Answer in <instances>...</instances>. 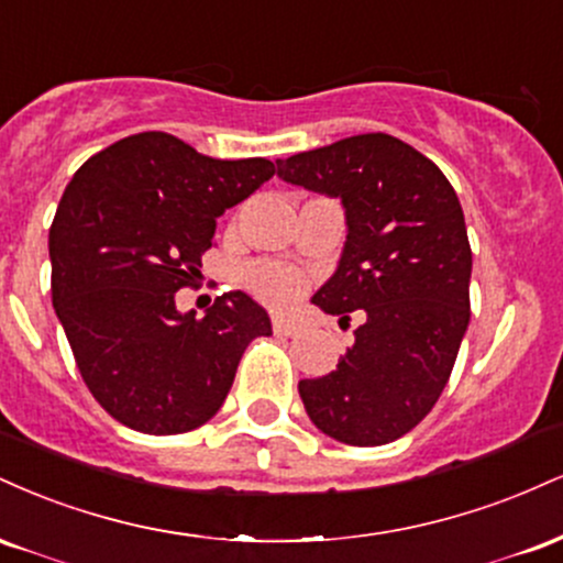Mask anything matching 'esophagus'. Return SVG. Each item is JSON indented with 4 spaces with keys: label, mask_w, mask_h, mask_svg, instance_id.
Here are the masks:
<instances>
[{
    "label": "esophagus",
    "mask_w": 563,
    "mask_h": 563,
    "mask_svg": "<svg viewBox=\"0 0 563 563\" xmlns=\"http://www.w3.org/2000/svg\"><path fill=\"white\" fill-rule=\"evenodd\" d=\"M273 331L277 335H294V333H299V325H296L294 320L283 318V314H275V318H273Z\"/></svg>",
    "instance_id": "esophagus-1"
}]
</instances>
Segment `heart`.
Segmentation results:
<instances>
[{
  "label": "heart",
  "mask_w": 563,
  "mask_h": 563,
  "mask_svg": "<svg viewBox=\"0 0 563 563\" xmlns=\"http://www.w3.org/2000/svg\"><path fill=\"white\" fill-rule=\"evenodd\" d=\"M245 286L264 303L286 307L307 288V277L299 269L280 267V264H251L245 269Z\"/></svg>",
  "instance_id": "1"
}]
</instances>
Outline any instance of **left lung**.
I'll return each instance as SVG.
<instances>
[{"label": "left lung", "instance_id": "1", "mask_svg": "<svg viewBox=\"0 0 563 563\" xmlns=\"http://www.w3.org/2000/svg\"><path fill=\"white\" fill-rule=\"evenodd\" d=\"M290 185L341 198L346 245L314 294L360 328L335 371L299 380L322 434L378 448L416 429L448 386L471 318V245L439 166L391 134H357L277 161Z\"/></svg>", "mask_w": 563, "mask_h": 563}]
</instances>
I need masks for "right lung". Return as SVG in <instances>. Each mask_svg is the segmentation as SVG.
<instances>
[{"label": "right lung", "instance_id": "add662e5", "mask_svg": "<svg viewBox=\"0 0 563 563\" xmlns=\"http://www.w3.org/2000/svg\"><path fill=\"white\" fill-rule=\"evenodd\" d=\"M275 174L267 158L219 161L140 132L84 161L53 228V307L92 397L142 434H185L228 397L267 312L230 290L209 312L174 303L211 249L217 217Z\"/></svg>", "mask_w": 563, "mask_h": 563}]
</instances>
